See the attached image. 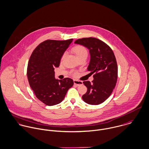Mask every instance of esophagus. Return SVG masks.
I'll return each mask as SVG.
<instances>
[{
	"instance_id": "esophagus-1",
	"label": "esophagus",
	"mask_w": 149,
	"mask_h": 149,
	"mask_svg": "<svg viewBox=\"0 0 149 149\" xmlns=\"http://www.w3.org/2000/svg\"><path fill=\"white\" fill-rule=\"evenodd\" d=\"M74 84L77 86H80V85H82L83 84V81H80V80H74Z\"/></svg>"
}]
</instances>
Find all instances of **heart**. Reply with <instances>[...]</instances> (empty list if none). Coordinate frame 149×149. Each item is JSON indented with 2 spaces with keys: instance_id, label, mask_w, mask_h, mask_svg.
Here are the masks:
<instances>
[{
  "instance_id": "heart-1",
  "label": "heart",
  "mask_w": 149,
  "mask_h": 149,
  "mask_svg": "<svg viewBox=\"0 0 149 149\" xmlns=\"http://www.w3.org/2000/svg\"><path fill=\"white\" fill-rule=\"evenodd\" d=\"M72 51L73 52L76 54V56L77 57L78 59L83 57V56H87L88 55V51L87 50V49L81 45H77L74 46L72 48ZM65 54L64 53L62 57H61V59H62L65 56ZM72 74L73 75H76V72H73Z\"/></svg>"
}]
</instances>
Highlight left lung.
<instances>
[{
	"label": "left lung",
	"mask_w": 149,
	"mask_h": 149,
	"mask_svg": "<svg viewBox=\"0 0 149 149\" xmlns=\"http://www.w3.org/2000/svg\"><path fill=\"white\" fill-rule=\"evenodd\" d=\"M89 49L91 59L88 70L94 80L83 81L87 87L83 100L90 104H99L107 99L114 88L118 76L116 59L111 49L104 42L95 38H82L74 42Z\"/></svg>",
	"instance_id": "left-lung-1"
}]
</instances>
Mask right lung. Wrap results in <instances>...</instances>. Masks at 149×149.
<instances>
[{"label":"right lung","instance_id":"right-lung-1","mask_svg":"<svg viewBox=\"0 0 149 149\" xmlns=\"http://www.w3.org/2000/svg\"><path fill=\"white\" fill-rule=\"evenodd\" d=\"M72 40H45L35 48L29 59L27 77L29 86L36 98L47 106L61 103L73 86V80L70 78L56 80L54 76V68L59 66L63 54Z\"/></svg>","mask_w":149,"mask_h":149}]
</instances>
